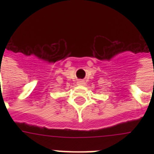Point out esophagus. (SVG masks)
Listing matches in <instances>:
<instances>
[{"label":"esophagus","mask_w":154,"mask_h":154,"mask_svg":"<svg viewBox=\"0 0 154 154\" xmlns=\"http://www.w3.org/2000/svg\"><path fill=\"white\" fill-rule=\"evenodd\" d=\"M85 84V83L84 81H82V80H79V81L77 82V85H84Z\"/></svg>","instance_id":"esophagus-1"}]
</instances>
